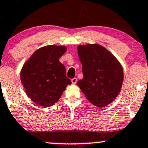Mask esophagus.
<instances>
[{"mask_svg":"<svg viewBox=\"0 0 148 148\" xmlns=\"http://www.w3.org/2000/svg\"><path fill=\"white\" fill-rule=\"evenodd\" d=\"M77 78H73L72 79H71V83H72L73 84H77Z\"/></svg>","mask_w":148,"mask_h":148,"instance_id":"34e87169","label":"esophagus"}]
</instances>
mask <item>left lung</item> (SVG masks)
<instances>
[{"instance_id":"8db88e82","label":"left lung","mask_w":148,"mask_h":148,"mask_svg":"<svg viewBox=\"0 0 148 148\" xmlns=\"http://www.w3.org/2000/svg\"><path fill=\"white\" fill-rule=\"evenodd\" d=\"M82 79L77 82L86 99L103 107L114 100L123 82V69L114 55L99 44L78 46Z\"/></svg>"}]
</instances>
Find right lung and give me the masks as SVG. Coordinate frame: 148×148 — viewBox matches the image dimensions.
<instances>
[{"label":"right lung","instance_id":"obj_1","mask_svg":"<svg viewBox=\"0 0 148 148\" xmlns=\"http://www.w3.org/2000/svg\"><path fill=\"white\" fill-rule=\"evenodd\" d=\"M66 46L49 45L36 51L21 71V80L28 97L36 104L50 107L59 99L71 80L59 58Z\"/></svg>","mask_w":148,"mask_h":148}]
</instances>
